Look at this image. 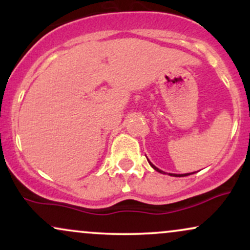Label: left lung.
Here are the masks:
<instances>
[{
    "instance_id": "obj_1",
    "label": "left lung",
    "mask_w": 250,
    "mask_h": 250,
    "mask_svg": "<svg viewBox=\"0 0 250 250\" xmlns=\"http://www.w3.org/2000/svg\"><path fill=\"white\" fill-rule=\"evenodd\" d=\"M149 162V161H148ZM149 165H150L151 166V167H153L154 169H155V170H156V171H159V173H161V174H166L165 173V171H162V170H160V169L159 168H156V167H155V166L153 165V163H151V162H149ZM171 175V176H187V175H189V174H179V175H177V174H170Z\"/></svg>"
}]
</instances>
